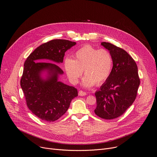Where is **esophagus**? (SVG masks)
Masks as SVG:
<instances>
[{
  "label": "esophagus",
  "mask_w": 157,
  "mask_h": 157,
  "mask_svg": "<svg viewBox=\"0 0 157 157\" xmlns=\"http://www.w3.org/2000/svg\"><path fill=\"white\" fill-rule=\"evenodd\" d=\"M86 94H87V93L85 92H84V91H82V90H80V91L79 92V95L81 96H86Z\"/></svg>",
  "instance_id": "esophagus-1"
}]
</instances>
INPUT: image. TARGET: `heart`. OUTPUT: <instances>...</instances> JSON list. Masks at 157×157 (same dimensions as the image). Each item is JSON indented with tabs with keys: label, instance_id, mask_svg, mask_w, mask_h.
Returning <instances> with one entry per match:
<instances>
[{
	"label": "heart",
	"instance_id": "obj_1",
	"mask_svg": "<svg viewBox=\"0 0 157 157\" xmlns=\"http://www.w3.org/2000/svg\"><path fill=\"white\" fill-rule=\"evenodd\" d=\"M112 65V57L107 50H98L90 45L78 49L74 59L67 58L64 61L65 71L73 83L78 81L84 71L82 84L86 87L104 83L110 75Z\"/></svg>",
	"mask_w": 157,
	"mask_h": 157
}]
</instances>
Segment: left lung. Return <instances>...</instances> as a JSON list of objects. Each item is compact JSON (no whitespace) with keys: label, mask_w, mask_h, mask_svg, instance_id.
<instances>
[{"label":"left lung","mask_w":157,"mask_h":157,"mask_svg":"<svg viewBox=\"0 0 157 157\" xmlns=\"http://www.w3.org/2000/svg\"><path fill=\"white\" fill-rule=\"evenodd\" d=\"M101 45L107 49L113 60L109 78L95 92V114L112 120L121 116L136 99L140 79L133 59L123 48L109 42Z\"/></svg>","instance_id":"left-lung-1"}]
</instances>
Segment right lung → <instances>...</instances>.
<instances>
[{"label":"right lung","instance_id":"1","mask_svg":"<svg viewBox=\"0 0 157 157\" xmlns=\"http://www.w3.org/2000/svg\"><path fill=\"white\" fill-rule=\"evenodd\" d=\"M75 42L54 39L36 48L24 63L21 86L27 107L39 118L55 121L68 110L71 100L78 96V90L58 81L63 70L54 63L37 62L49 59L62 63L65 52L76 45ZM46 71L48 77L44 79L41 73Z\"/></svg>","mask_w":157,"mask_h":157}]
</instances>
